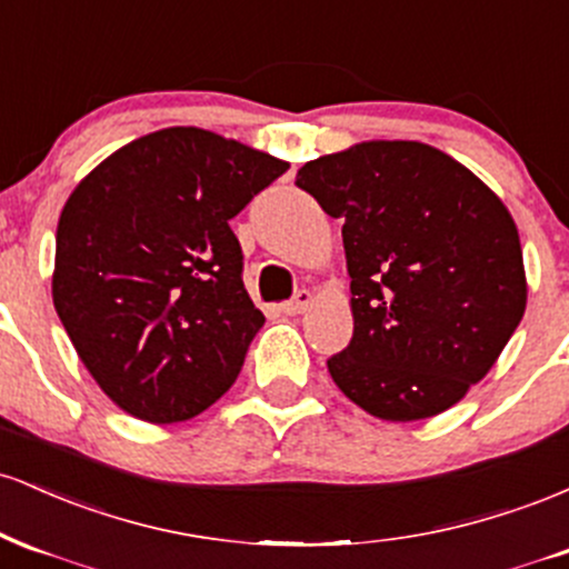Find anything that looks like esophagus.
<instances>
[{
	"mask_svg": "<svg viewBox=\"0 0 569 569\" xmlns=\"http://www.w3.org/2000/svg\"><path fill=\"white\" fill-rule=\"evenodd\" d=\"M310 302H312V293L307 289H299L297 293H293V299L280 305V310H283L286 316H302L307 307H310Z\"/></svg>",
	"mask_w": 569,
	"mask_h": 569,
	"instance_id": "34e87169",
	"label": "esophagus"
}]
</instances>
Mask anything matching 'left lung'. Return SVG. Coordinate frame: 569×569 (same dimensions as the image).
<instances>
[{"mask_svg": "<svg viewBox=\"0 0 569 569\" xmlns=\"http://www.w3.org/2000/svg\"><path fill=\"white\" fill-rule=\"evenodd\" d=\"M297 187L342 221L352 339L337 388L390 422L455 407L519 326L516 224L466 166L420 141H363L305 162Z\"/></svg>", "mask_w": 569, "mask_h": 569, "instance_id": "left-lung-1", "label": "left lung"}]
</instances>
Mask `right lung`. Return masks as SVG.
<instances>
[{
	"instance_id": "obj_1",
	"label": "right lung",
	"mask_w": 569,
	"mask_h": 569,
	"mask_svg": "<svg viewBox=\"0 0 569 569\" xmlns=\"http://www.w3.org/2000/svg\"><path fill=\"white\" fill-rule=\"evenodd\" d=\"M289 162L202 128H166L77 184L56 232L53 305L98 388L181 422L238 380L262 329L230 219Z\"/></svg>"
}]
</instances>
